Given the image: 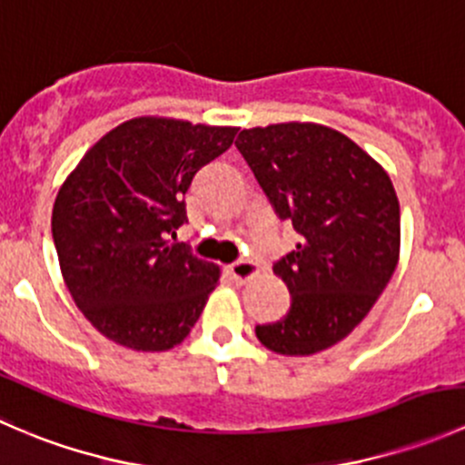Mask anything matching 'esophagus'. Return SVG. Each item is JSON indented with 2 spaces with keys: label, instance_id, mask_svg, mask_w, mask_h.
Masks as SVG:
<instances>
[{
  "label": "esophagus",
  "instance_id": "obj_1",
  "mask_svg": "<svg viewBox=\"0 0 465 465\" xmlns=\"http://www.w3.org/2000/svg\"><path fill=\"white\" fill-rule=\"evenodd\" d=\"M227 274L232 276V281H236L238 285H242L247 283V281L254 279V276H259V267L250 261H238L227 267Z\"/></svg>",
  "mask_w": 465,
  "mask_h": 465
}]
</instances>
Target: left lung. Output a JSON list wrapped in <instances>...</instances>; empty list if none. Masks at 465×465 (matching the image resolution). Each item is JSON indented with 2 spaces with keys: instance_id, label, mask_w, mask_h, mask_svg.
I'll return each mask as SVG.
<instances>
[{
  "instance_id": "obj_1",
  "label": "left lung",
  "mask_w": 465,
  "mask_h": 465,
  "mask_svg": "<svg viewBox=\"0 0 465 465\" xmlns=\"http://www.w3.org/2000/svg\"><path fill=\"white\" fill-rule=\"evenodd\" d=\"M236 148L299 242L274 265L290 311L256 326L265 349L312 355L344 340L387 288L401 254V204L387 171L322 124L242 130Z\"/></svg>"
}]
</instances>
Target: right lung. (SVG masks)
Wrapping results in <instances>:
<instances>
[{
    "mask_svg": "<svg viewBox=\"0 0 465 465\" xmlns=\"http://www.w3.org/2000/svg\"><path fill=\"white\" fill-rule=\"evenodd\" d=\"M238 128L137 116L103 134L60 186L51 213L60 272L107 340L143 353L180 344L220 281V267L171 242L186 223L195 173Z\"/></svg>",
    "mask_w": 465,
    "mask_h": 465,
    "instance_id": "1",
    "label": "right lung"
}]
</instances>
